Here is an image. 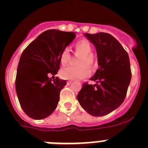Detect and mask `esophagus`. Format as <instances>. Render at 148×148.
Returning <instances> with one entry per match:
<instances>
[{
  "label": "esophagus",
  "instance_id": "1",
  "mask_svg": "<svg viewBox=\"0 0 148 148\" xmlns=\"http://www.w3.org/2000/svg\"><path fill=\"white\" fill-rule=\"evenodd\" d=\"M66 84H67V85H70V84H72V81H68V82H66Z\"/></svg>",
  "mask_w": 148,
  "mask_h": 148
}]
</instances>
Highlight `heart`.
<instances>
[{
	"label": "heart",
	"mask_w": 148,
	"mask_h": 148,
	"mask_svg": "<svg viewBox=\"0 0 148 148\" xmlns=\"http://www.w3.org/2000/svg\"><path fill=\"white\" fill-rule=\"evenodd\" d=\"M75 53L82 55L78 61L79 66H66L61 70V76L66 80H77L87 77L90 74V71L87 66L93 67L95 64V58L91 54L92 47L88 40H79L75 44ZM70 51L67 48L62 51L60 56V62L62 66H64L70 60Z\"/></svg>",
	"instance_id": "heart-1"
}]
</instances>
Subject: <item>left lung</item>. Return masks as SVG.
Here are the masks:
<instances>
[{
	"label": "left lung",
	"instance_id": "obj_1",
	"mask_svg": "<svg viewBox=\"0 0 148 148\" xmlns=\"http://www.w3.org/2000/svg\"><path fill=\"white\" fill-rule=\"evenodd\" d=\"M84 35L95 46L99 69L90 78L95 84H84L77 99L89 114L103 116L117 109L125 100L131 80L130 59L121 44L110 34Z\"/></svg>",
	"mask_w": 148,
	"mask_h": 148
}]
</instances>
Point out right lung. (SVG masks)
<instances>
[{"label":"right lung","mask_w":148,"mask_h":148,"mask_svg":"<svg viewBox=\"0 0 148 148\" xmlns=\"http://www.w3.org/2000/svg\"><path fill=\"white\" fill-rule=\"evenodd\" d=\"M75 38V32L49 29L39 35L23 50L17 70L15 89L21 107L33 119L50 116L59 101L60 91L66 84L57 77L62 51Z\"/></svg>","instance_id":"1"}]
</instances>
